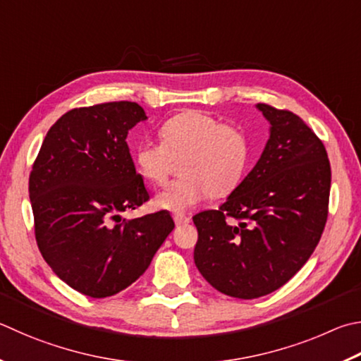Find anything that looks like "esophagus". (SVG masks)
<instances>
[{"label":"esophagus","mask_w":361,"mask_h":361,"mask_svg":"<svg viewBox=\"0 0 361 361\" xmlns=\"http://www.w3.org/2000/svg\"><path fill=\"white\" fill-rule=\"evenodd\" d=\"M173 219H175L176 226H186V224H189V221H191L188 216H181V214H175Z\"/></svg>","instance_id":"esophagus-1"}]
</instances>
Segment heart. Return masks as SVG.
<instances>
[{
  "label": "heart",
  "instance_id": "b5f03b06",
  "mask_svg": "<svg viewBox=\"0 0 361 361\" xmlns=\"http://www.w3.org/2000/svg\"><path fill=\"white\" fill-rule=\"evenodd\" d=\"M159 134L162 143L142 140L135 148L137 167L147 180L164 185L172 169V158H185L180 166L183 178L156 195L158 208L185 214L212 192L226 195L243 180L249 145L240 129L199 110H188L169 118Z\"/></svg>",
  "mask_w": 361,
  "mask_h": 361
}]
</instances>
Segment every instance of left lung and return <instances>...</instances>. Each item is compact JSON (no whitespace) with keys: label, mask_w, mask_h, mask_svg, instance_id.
I'll return each instance as SVG.
<instances>
[{"label":"left lung","mask_w":361,"mask_h":361,"mask_svg":"<svg viewBox=\"0 0 361 361\" xmlns=\"http://www.w3.org/2000/svg\"><path fill=\"white\" fill-rule=\"evenodd\" d=\"M255 109L270 123L257 164L219 209L192 218L195 267L216 290L241 300L279 289L311 257L331 183L324 143L300 116L267 104Z\"/></svg>","instance_id":"1"}]
</instances>
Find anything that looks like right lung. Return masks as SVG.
<instances>
[{"label": "right lung", "instance_id": "add662e5", "mask_svg": "<svg viewBox=\"0 0 361 361\" xmlns=\"http://www.w3.org/2000/svg\"><path fill=\"white\" fill-rule=\"evenodd\" d=\"M145 120V110L128 101L69 110L49 129L31 170L39 251L88 297H112L139 279L175 227L166 209L120 216L149 199L126 142Z\"/></svg>", "mask_w": 361, "mask_h": 361}]
</instances>
